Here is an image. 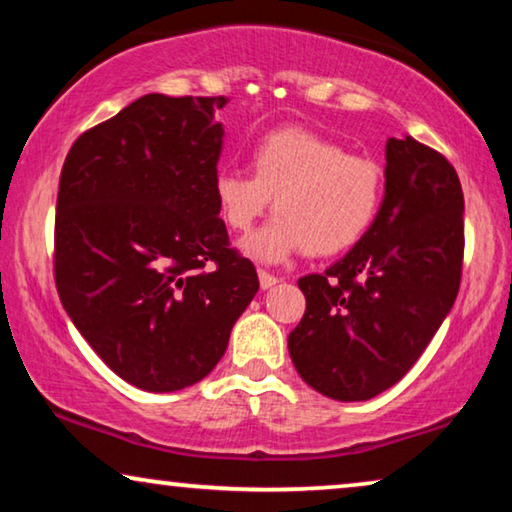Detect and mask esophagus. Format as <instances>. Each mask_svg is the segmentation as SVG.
<instances>
[{"instance_id":"34e87169","label":"esophagus","mask_w":512,"mask_h":512,"mask_svg":"<svg viewBox=\"0 0 512 512\" xmlns=\"http://www.w3.org/2000/svg\"><path fill=\"white\" fill-rule=\"evenodd\" d=\"M258 282H261V289H270V286L277 284V277L268 270H258Z\"/></svg>"}]
</instances>
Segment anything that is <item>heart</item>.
Listing matches in <instances>:
<instances>
[{
    "label": "heart",
    "instance_id": "1",
    "mask_svg": "<svg viewBox=\"0 0 512 512\" xmlns=\"http://www.w3.org/2000/svg\"><path fill=\"white\" fill-rule=\"evenodd\" d=\"M382 191L384 172L373 158L303 128L265 135L251 151V174L226 167L214 179L221 219L235 233H247L275 198V219L244 242L270 263L300 249L335 256L354 247L373 226Z\"/></svg>",
    "mask_w": 512,
    "mask_h": 512
}]
</instances>
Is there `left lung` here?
I'll list each match as a JSON object with an SVG mask.
<instances>
[{"mask_svg":"<svg viewBox=\"0 0 512 512\" xmlns=\"http://www.w3.org/2000/svg\"><path fill=\"white\" fill-rule=\"evenodd\" d=\"M384 200L368 233L321 275L289 333L300 377L335 401L394 387L452 310L464 268V193L443 153L389 139Z\"/></svg>","mask_w":512,"mask_h":512,"instance_id":"obj_1","label":"left lung"}]
</instances>
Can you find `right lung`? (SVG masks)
<instances>
[{
  "label": "right lung",
  "instance_id": "add662e5",
  "mask_svg": "<svg viewBox=\"0 0 512 512\" xmlns=\"http://www.w3.org/2000/svg\"><path fill=\"white\" fill-rule=\"evenodd\" d=\"M228 97L151 93L83 132L55 205V289L97 356L144 391L212 373L258 291L214 198Z\"/></svg>",
  "mask_w": 512,
  "mask_h": 512
}]
</instances>
